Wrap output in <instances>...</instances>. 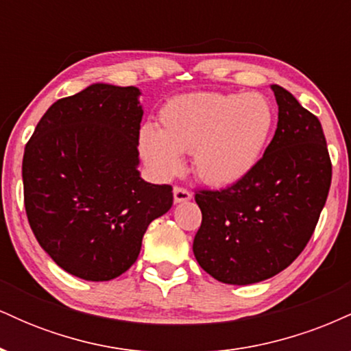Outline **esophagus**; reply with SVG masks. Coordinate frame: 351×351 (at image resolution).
Listing matches in <instances>:
<instances>
[{"instance_id":"34e87169","label":"esophagus","mask_w":351,"mask_h":351,"mask_svg":"<svg viewBox=\"0 0 351 351\" xmlns=\"http://www.w3.org/2000/svg\"><path fill=\"white\" fill-rule=\"evenodd\" d=\"M173 198H175V203H186V201L191 199V193L186 188L175 186L173 188Z\"/></svg>"}]
</instances>
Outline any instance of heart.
<instances>
[{
    "instance_id": "obj_1",
    "label": "heart",
    "mask_w": 351,
    "mask_h": 351,
    "mask_svg": "<svg viewBox=\"0 0 351 351\" xmlns=\"http://www.w3.org/2000/svg\"><path fill=\"white\" fill-rule=\"evenodd\" d=\"M274 120L271 102L256 92L180 95L162 108L158 130L142 128L140 150L162 176L180 170V153H191L196 178L209 186H232L259 165Z\"/></svg>"
}]
</instances>
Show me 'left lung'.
Returning a JSON list of instances; mask_svg holds the SVG:
<instances>
[{"label": "left lung", "mask_w": 351, "mask_h": 351, "mask_svg": "<svg viewBox=\"0 0 351 351\" xmlns=\"http://www.w3.org/2000/svg\"><path fill=\"white\" fill-rule=\"evenodd\" d=\"M271 88L279 122L259 165L232 186L195 195L203 221L193 252L223 284H256L289 267L315 231L332 183L318 119L284 87Z\"/></svg>", "instance_id": "obj_1"}]
</instances>
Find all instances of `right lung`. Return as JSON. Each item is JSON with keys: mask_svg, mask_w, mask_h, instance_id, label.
<instances>
[{"mask_svg": "<svg viewBox=\"0 0 351 351\" xmlns=\"http://www.w3.org/2000/svg\"><path fill=\"white\" fill-rule=\"evenodd\" d=\"M136 87L92 84L47 108L24 148V206L36 239L72 276H122L148 224L173 204L170 184L138 168L143 108Z\"/></svg>", "mask_w": 351, "mask_h": 351, "instance_id": "add662e5", "label": "right lung"}]
</instances>
